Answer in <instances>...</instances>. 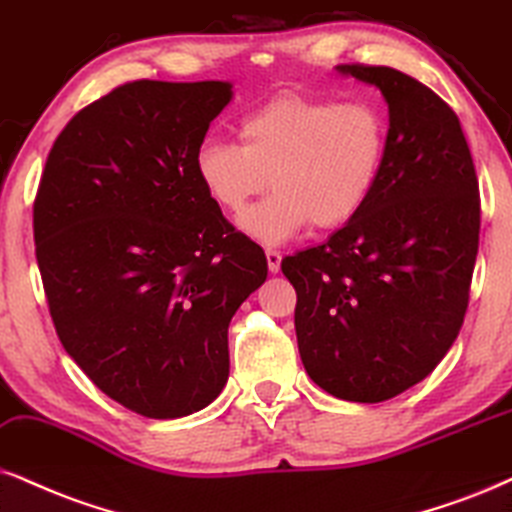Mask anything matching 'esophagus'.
<instances>
[{"label":"esophagus","instance_id":"1","mask_svg":"<svg viewBox=\"0 0 512 512\" xmlns=\"http://www.w3.org/2000/svg\"><path fill=\"white\" fill-rule=\"evenodd\" d=\"M267 267L271 274H278V271H281V252L267 248Z\"/></svg>","mask_w":512,"mask_h":512}]
</instances>
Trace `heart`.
<instances>
[{
	"instance_id": "obj_1",
	"label": "heart",
	"mask_w": 512,
	"mask_h": 512,
	"mask_svg": "<svg viewBox=\"0 0 512 512\" xmlns=\"http://www.w3.org/2000/svg\"><path fill=\"white\" fill-rule=\"evenodd\" d=\"M238 139L203 141L193 170L205 193L231 212L267 191L271 179L276 191L245 210L238 226L274 245L307 224L333 231L359 215L383 167L387 120L371 101L281 92L243 115Z\"/></svg>"
}]
</instances>
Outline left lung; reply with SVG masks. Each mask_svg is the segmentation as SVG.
Here are the masks:
<instances>
[{
    "mask_svg": "<svg viewBox=\"0 0 512 512\" xmlns=\"http://www.w3.org/2000/svg\"><path fill=\"white\" fill-rule=\"evenodd\" d=\"M375 84L387 148L359 215L281 262L297 293L304 371L345 401L378 404L435 371L458 338L480 245V186L458 115L411 75L338 66Z\"/></svg>",
    "mask_w": 512,
    "mask_h": 512,
    "instance_id": "1",
    "label": "left lung"
}]
</instances>
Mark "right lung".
Segmentation results:
<instances>
[{
    "label": "right lung",
    "instance_id": "add662e5",
    "mask_svg": "<svg viewBox=\"0 0 512 512\" xmlns=\"http://www.w3.org/2000/svg\"><path fill=\"white\" fill-rule=\"evenodd\" d=\"M229 82L137 80L82 108L44 165L32 229L58 340L146 418L205 409L229 378V323L267 257L193 170Z\"/></svg>",
    "mask_w": 512,
    "mask_h": 512
}]
</instances>
